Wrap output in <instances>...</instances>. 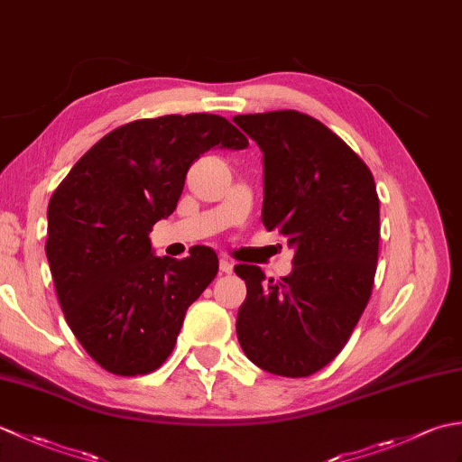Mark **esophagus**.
Listing matches in <instances>:
<instances>
[{"label":"esophagus","mask_w":462,"mask_h":462,"mask_svg":"<svg viewBox=\"0 0 462 462\" xmlns=\"http://www.w3.org/2000/svg\"><path fill=\"white\" fill-rule=\"evenodd\" d=\"M234 270V262L228 258H220V272L222 273H232Z\"/></svg>","instance_id":"obj_1"}]
</instances>
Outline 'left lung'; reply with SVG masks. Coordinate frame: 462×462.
Here are the masks:
<instances>
[{"instance_id":"1","label":"left lung","mask_w":462,"mask_h":462,"mask_svg":"<svg viewBox=\"0 0 462 462\" xmlns=\"http://www.w3.org/2000/svg\"><path fill=\"white\" fill-rule=\"evenodd\" d=\"M263 154L262 222L288 236L293 270L246 282L236 333L246 357L282 377H308L346 346L365 310L379 252L375 180L336 133L310 115L272 111L232 119Z\"/></svg>"}]
</instances>
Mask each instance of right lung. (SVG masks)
Wrapping results in <instances>:
<instances>
[{
	"label": "right lung",
	"instance_id": "add662e5",
	"mask_svg": "<svg viewBox=\"0 0 462 462\" xmlns=\"http://www.w3.org/2000/svg\"><path fill=\"white\" fill-rule=\"evenodd\" d=\"M246 146L218 115L141 119L105 134L57 186L47 206L49 268L69 328L103 369L144 375L171 356L218 256L206 246L182 260L154 256L149 232L174 212L200 154Z\"/></svg>",
	"mask_w": 462,
	"mask_h": 462
}]
</instances>
